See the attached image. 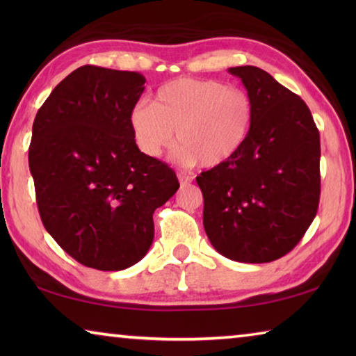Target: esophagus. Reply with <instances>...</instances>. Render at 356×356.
I'll return each mask as SVG.
<instances>
[{"label": "esophagus", "mask_w": 356, "mask_h": 356, "mask_svg": "<svg viewBox=\"0 0 356 356\" xmlns=\"http://www.w3.org/2000/svg\"><path fill=\"white\" fill-rule=\"evenodd\" d=\"M179 182H180V185L182 186H186V185H190L191 184V177H188V176H184V174H179Z\"/></svg>", "instance_id": "34e87169"}]
</instances>
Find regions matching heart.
<instances>
[{
  "label": "heart",
  "mask_w": 356,
  "mask_h": 356,
  "mask_svg": "<svg viewBox=\"0 0 356 356\" xmlns=\"http://www.w3.org/2000/svg\"><path fill=\"white\" fill-rule=\"evenodd\" d=\"M254 102L242 88L218 80L177 78L159 89L155 102L131 108L129 122L141 152L156 156L172 144L186 165L206 170L227 165L254 127Z\"/></svg>",
  "instance_id": "b5f03b06"
}]
</instances>
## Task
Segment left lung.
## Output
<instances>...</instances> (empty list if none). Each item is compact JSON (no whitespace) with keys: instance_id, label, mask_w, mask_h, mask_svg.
Masks as SVG:
<instances>
[{"instance_id":"1","label":"left lung","mask_w":356,"mask_h":356,"mask_svg":"<svg viewBox=\"0 0 356 356\" xmlns=\"http://www.w3.org/2000/svg\"><path fill=\"white\" fill-rule=\"evenodd\" d=\"M254 102V127L227 165L196 177L204 229L237 262L286 256L303 238L321 200V135L308 105L254 65L229 69Z\"/></svg>"}]
</instances>
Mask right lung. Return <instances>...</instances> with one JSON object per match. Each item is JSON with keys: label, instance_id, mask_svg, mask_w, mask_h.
I'll list each match as a JSON object with an SVG mask.
<instances>
[{"label": "right lung", "instance_id": "right-lung-1", "mask_svg": "<svg viewBox=\"0 0 356 356\" xmlns=\"http://www.w3.org/2000/svg\"><path fill=\"white\" fill-rule=\"evenodd\" d=\"M144 83L138 72L83 65L53 89L33 124L28 159L40 220L69 256L102 272L146 256L155 209L179 188L176 172L131 135Z\"/></svg>", "mask_w": 356, "mask_h": 356}]
</instances>
